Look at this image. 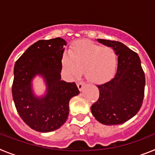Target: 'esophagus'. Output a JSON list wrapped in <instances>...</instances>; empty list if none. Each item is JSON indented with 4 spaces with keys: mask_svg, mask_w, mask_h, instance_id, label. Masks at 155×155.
<instances>
[{
    "mask_svg": "<svg viewBox=\"0 0 155 155\" xmlns=\"http://www.w3.org/2000/svg\"><path fill=\"white\" fill-rule=\"evenodd\" d=\"M77 84H78V89L80 90V91H81L82 88H83V87H84V81H78Z\"/></svg>",
    "mask_w": 155,
    "mask_h": 155,
    "instance_id": "obj_1",
    "label": "esophagus"
}]
</instances>
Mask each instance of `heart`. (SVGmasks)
Wrapping results in <instances>:
<instances>
[{"label":"heart","mask_w":155,"mask_h":155,"mask_svg":"<svg viewBox=\"0 0 155 155\" xmlns=\"http://www.w3.org/2000/svg\"><path fill=\"white\" fill-rule=\"evenodd\" d=\"M117 54L111 47H102L90 40H80L71 46L69 53H64L62 65L71 78H78L84 71L87 81L103 84L116 74Z\"/></svg>","instance_id":"b5f03b06"}]
</instances>
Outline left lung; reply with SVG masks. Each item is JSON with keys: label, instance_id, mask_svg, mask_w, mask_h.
<instances>
[{"label": "left lung", "instance_id": "1", "mask_svg": "<svg viewBox=\"0 0 155 155\" xmlns=\"http://www.w3.org/2000/svg\"><path fill=\"white\" fill-rule=\"evenodd\" d=\"M113 47L118 56L115 77L97 85L99 97L91 107V113L105 125H118L134 117L141 108L144 96L145 74L136 52L118 41L98 39Z\"/></svg>", "mask_w": 155, "mask_h": 155}]
</instances>
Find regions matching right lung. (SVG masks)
Here are the masks:
<instances>
[{
    "label": "right lung",
    "instance_id": "right-lung-1",
    "mask_svg": "<svg viewBox=\"0 0 155 155\" xmlns=\"http://www.w3.org/2000/svg\"><path fill=\"white\" fill-rule=\"evenodd\" d=\"M66 45L61 38L39 40L18 59L14 68L12 97L23 121L39 132H51L67 121L69 102L79 94L74 82L61 80L62 58ZM35 74L45 77L48 94L42 99L32 94L31 81Z\"/></svg>",
    "mask_w": 155,
    "mask_h": 155
}]
</instances>
